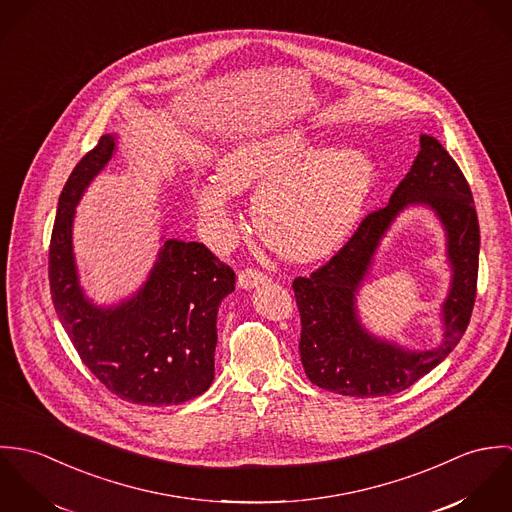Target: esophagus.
<instances>
[{
  "label": "esophagus",
  "instance_id": "34e87169",
  "mask_svg": "<svg viewBox=\"0 0 512 512\" xmlns=\"http://www.w3.org/2000/svg\"><path fill=\"white\" fill-rule=\"evenodd\" d=\"M268 282V276L260 270H254V268H246L238 274V288L242 290H252L260 284H266Z\"/></svg>",
  "mask_w": 512,
  "mask_h": 512
}]
</instances>
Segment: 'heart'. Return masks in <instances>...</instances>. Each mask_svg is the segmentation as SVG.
<instances>
[{
  "mask_svg": "<svg viewBox=\"0 0 512 512\" xmlns=\"http://www.w3.org/2000/svg\"><path fill=\"white\" fill-rule=\"evenodd\" d=\"M217 175L193 191L213 242L232 238V191L258 189L252 219L262 240L278 254L305 262L335 252L351 236L376 167L361 149H323L305 128H288L234 142L217 159Z\"/></svg>",
  "mask_w": 512,
  "mask_h": 512,
  "instance_id": "heart-1",
  "label": "heart"
}]
</instances>
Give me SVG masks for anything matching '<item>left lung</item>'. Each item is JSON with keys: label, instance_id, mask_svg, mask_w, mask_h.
<instances>
[{"label": "left lung", "instance_id": "1", "mask_svg": "<svg viewBox=\"0 0 512 512\" xmlns=\"http://www.w3.org/2000/svg\"><path fill=\"white\" fill-rule=\"evenodd\" d=\"M412 204L438 215L448 238L450 293L442 306L444 337L436 350L410 352L368 334L356 313V293L379 240L395 217ZM479 220L459 165L432 136H420L414 165L384 209L370 213L349 242L309 278H295L301 315L299 355L307 378L343 396H388L410 388L455 349L463 337L477 293Z\"/></svg>", "mask_w": 512, "mask_h": 512}]
</instances>
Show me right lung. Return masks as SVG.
<instances>
[{"instance_id":"1","label":"right lung","mask_w":512,"mask_h":512,"mask_svg":"<svg viewBox=\"0 0 512 512\" xmlns=\"http://www.w3.org/2000/svg\"><path fill=\"white\" fill-rule=\"evenodd\" d=\"M114 151L116 136H102L59 197L49 246L53 305L78 357L112 394L140 406L181 404L215 378L217 313L234 292V272L205 244L171 238L130 299L102 307L84 295L74 264V209Z\"/></svg>"}]
</instances>
